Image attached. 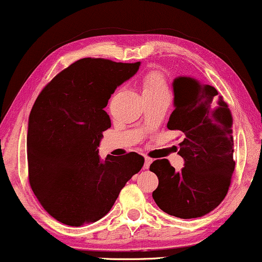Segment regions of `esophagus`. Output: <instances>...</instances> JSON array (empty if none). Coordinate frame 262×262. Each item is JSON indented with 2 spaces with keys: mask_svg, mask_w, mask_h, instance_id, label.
Returning <instances> with one entry per match:
<instances>
[{
  "mask_svg": "<svg viewBox=\"0 0 262 262\" xmlns=\"http://www.w3.org/2000/svg\"><path fill=\"white\" fill-rule=\"evenodd\" d=\"M152 163V160L150 157H145V163H144V169H148L150 164Z\"/></svg>",
  "mask_w": 262,
  "mask_h": 262,
  "instance_id": "esophagus-1",
  "label": "esophagus"
}]
</instances>
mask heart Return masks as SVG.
Instances as JSON below:
<instances>
[{"instance_id": "b5f03b06", "label": "heart", "mask_w": 262, "mask_h": 262, "mask_svg": "<svg viewBox=\"0 0 262 262\" xmlns=\"http://www.w3.org/2000/svg\"><path fill=\"white\" fill-rule=\"evenodd\" d=\"M156 93H168V87L163 76L158 72H148L142 79V94H156Z\"/></svg>"}]
</instances>
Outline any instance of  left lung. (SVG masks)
Masks as SVG:
<instances>
[{"label":"left lung","instance_id":"8db88e82","mask_svg":"<svg viewBox=\"0 0 262 262\" xmlns=\"http://www.w3.org/2000/svg\"><path fill=\"white\" fill-rule=\"evenodd\" d=\"M174 111L167 127L183 138L178 154L185 167L175 171L168 160H157L152 192L164 213L193 219L210 213L224 201L234 170L232 115L216 89L191 77L173 82Z\"/></svg>","mask_w":262,"mask_h":262}]
</instances>
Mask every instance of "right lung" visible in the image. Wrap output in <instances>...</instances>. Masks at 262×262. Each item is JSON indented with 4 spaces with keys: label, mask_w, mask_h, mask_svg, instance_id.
Wrapping results in <instances>:
<instances>
[{
    "label": "right lung",
    "mask_w": 262,
    "mask_h": 262,
    "mask_svg": "<svg viewBox=\"0 0 262 262\" xmlns=\"http://www.w3.org/2000/svg\"><path fill=\"white\" fill-rule=\"evenodd\" d=\"M140 62L83 58L55 76L36 99L29 117V183L45 210L69 226L105 216L127 181L144 165L137 152L100 161L106 107L115 89Z\"/></svg>",
    "instance_id": "right-lung-1"
}]
</instances>
